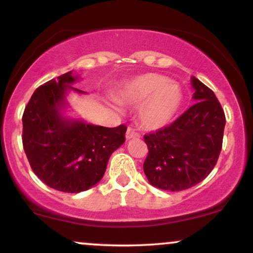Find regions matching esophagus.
Wrapping results in <instances>:
<instances>
[{
    "label": "esophagus",
    "mask_w": 253,
    "mask_h": 253,
    "mask_svg": "<svg viewBox=\"0 0 253 253\" xmlns=\"http://www.w3.org/2000/svg\"><path fill=\"white\" fill-rule=\"evenodd\" d=\"M139 133L136 132L134 128H132V127H128L127 128V132H126V139H132V138H139Z\"/></svg>",
    "instance_id": "34e87169"
}]
</instances>
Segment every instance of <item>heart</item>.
I'll list each match as a JSON object with an SVG mask.
<instances>
[{"mask_svg":"<svg viewBox=\"0 0 253 253\" xmlns=\"http://www.w3.org/2000/svg\"><path fill=\"white\" fill-rule=\"evenodd\" d=\"M123 100L140 106L139 119L147 128H161L169 124L183 101L182 89L170 78L145 74L133 78L123 91Z\"/></svg>","mask_w":253,"mask_h":253,"instance_id":"heart-1","label":"heart"}]
</instances>
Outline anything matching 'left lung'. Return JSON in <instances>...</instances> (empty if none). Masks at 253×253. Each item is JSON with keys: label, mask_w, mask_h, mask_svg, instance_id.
<instances>
[{"label": "left lung", "mask_w": 253, "mask_h": 253, "mask_svg": "<svg viewBox=\"0 0 253 253\" xmlns=\"http://www.w3.org/2000/svg\"><path fill=\"white\" fill-rule=\"evenodd\" d=\"M195 104L173 123L144 135L149 153L144 172L153 187L181 191L206 178L222 147L226 118L211 90L191 78Z\"/></svg>", "instance_id": "left-lung-1"}]
</instances>
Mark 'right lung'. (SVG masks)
Instances as JSON below:
<instances>
[{
  "label": "right lung",
  "mask_w": 253,
  "mask_h": 253,
  "mask_svg": "<svg viewBox=\"0 0 253 253\" xmlns=\"http://www.w3.org/2000/svg\"><path fill=\"white\" fill-rule=\"evenodd\" d=\"M76 78L71 71L40 85L22 115V145L32 170L63 193H81L96 184L110 155L125 143L127 127H102L60 114L65 92Z\"/></svg>",
  "instance_id": "right-lung-1"
}]
</instances>
